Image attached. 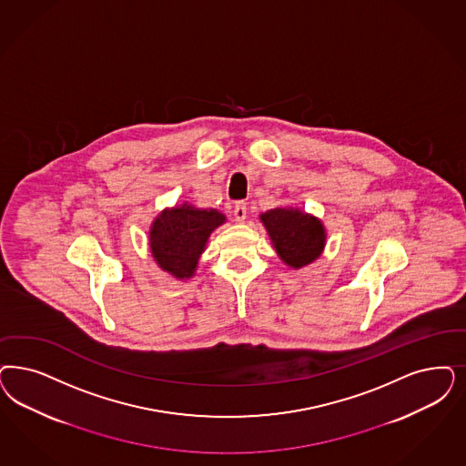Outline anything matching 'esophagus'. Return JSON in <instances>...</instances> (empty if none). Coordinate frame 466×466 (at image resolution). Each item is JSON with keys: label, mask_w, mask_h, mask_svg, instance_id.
Wrapping results in <instances>:
<instances>
[{"label": "esophagus", "mask_w": 466, "mask_h": 466, "mask_svg": "<svg viewBox=\"0 0 466 466\" xmlns=\"http://www.w3.org/2000/svg\"><path fill=\"white\" fill-rule=\"evenodd\" d=\"M246 215H248V207H246V203L239 201V203L234 207V217H236L238 222H244V220H246Z\"/></svg>", "instance_id": "esophagus-1"}]
</instances>
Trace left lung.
<instances>
[{
    "label": "left lung",
    "instance_id": "8db88e82",
    "mask_svg": "<svg viewBox=\"0 0 466 466\" xmlns=\"http://www.w3.org/2000/svg\"><path fill=\"white\" fill-rule=\"evenodd\" d=\"M279 257L294 268L320 257L325 232L320 222L299 209H268L261 215Z\"/></svg>",
    "mask_w": 466,
    "mask_h": 466
}]
</instances>
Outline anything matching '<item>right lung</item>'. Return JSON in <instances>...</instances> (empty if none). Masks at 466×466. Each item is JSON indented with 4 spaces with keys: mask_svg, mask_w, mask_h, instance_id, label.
I'll list each match as a JSON object with an SVG mask.
<instances>
[{
    "mask_svg": "<svg viewBox=\"0 0 466 466\" xmlns=\"http://www.w3.org/2000/svg\"><path fill=\"white\" fill-rule=\"evenodd\" d=\"M224 222V215L217 209H167L151 228V253L163 270L187 279L196 270L209 234Z\"/></svg>",
    "mask_w": 466,
    "mask_h": 466,
    "instance_id": "add662e5",
    "label": "right lung"
}]
</instances>
